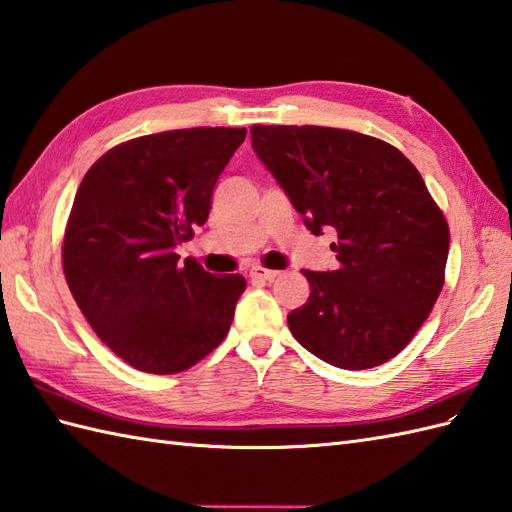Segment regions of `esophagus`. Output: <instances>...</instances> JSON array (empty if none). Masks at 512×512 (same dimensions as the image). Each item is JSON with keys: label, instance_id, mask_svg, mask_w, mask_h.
<instances>
[{"label": "esophagus", "instance_id": "obj_1", "mask_svg": "<svg viewBox=\"0 0 512 512\" xmlns=\"http://www.w3.org/2000/svg\"><path fill=\"white\" fill-rule=\"evenodd\" d=\"M276 276H278V271L265 269V267H252V271H249V278L256 282H271Z\"/></svg>", "mask_w": 512, "mask_h": 512}]
</instances>
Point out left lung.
<instances>
[{
  "mask_svg": "<svg viewBox=\"0 0 512 512\" xmlns=\"http://www.w3.org/2000/svg\"><path fill=\"white\" fill-rule=\"evenodd\" d=\"M249 133L311 234L337 232L339 265L302 269L311 295L287 315L289 331L335 368L390 361L445 285L449 225L423 177L399 149L357 131L254 124Z\"/></svg>",
  "mask_w": 512,
  "mask_h": 512,
  "instance_id": "left-lung-1",
  "label": "left lung"
}]
</instances>
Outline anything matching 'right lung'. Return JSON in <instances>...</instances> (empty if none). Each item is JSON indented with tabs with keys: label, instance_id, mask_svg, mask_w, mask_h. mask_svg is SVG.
Here are the masks:
<instances>
[{
	"label": "right lung",
	"instance_id": "obj_1",
	"mask_svg": "<svg viewBox=\"0 0 512 512\" xmlns=\"http://www.w3.org/2000/svg\"><path fill=\"white\" fill-rule=\"evenodd\" d=\"M245 129L195 127L113 146L87 170L63 241V271L94 333L129 366L175 374L217 348L245 291L175 249L208 221Z\"/></svg>",
	"mask_w": 512,
	"mask_h": 512
}]
</instances>
